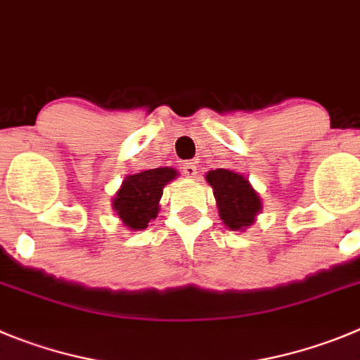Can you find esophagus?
Listing matches in <instances>:
<instances>
[{"label":"esophagus","instance_id":"esophagus-1","mask_svg":"<svg viewBox=\"0 0 360 360\" xmlns=\"http://www.w3.org/2000/svg\"><path fill=\"white\" fill-rule=\"evenodd\" d=\"M184 174H186L187 178H196V174H198L196 162H186V164H184Z\"/></svg>","mask_w":360,"mask_h":360}]
</instances>
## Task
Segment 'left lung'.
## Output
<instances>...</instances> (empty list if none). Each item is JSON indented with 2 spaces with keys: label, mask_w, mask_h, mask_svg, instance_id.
Returning a JSON list of instances; mask_svg holds the SVG:
<instances>
[{
  "label": "left lung",
  "mask_w": 360,
  "mask_h": 360,
  "mask_svg": "<svg viewBox=\"0 0 360 360\" xmlns=\"http://www.w3.org/2000/svg\"><path fill=\"white\" fill-rule=\"evenodd\" d=\"M205 180L214 191L221 221L233 232H245L262 212V200L248 178L233 169H212Z\"/></svg>",
  "instance_id": "obj_1"
}]
</instances>
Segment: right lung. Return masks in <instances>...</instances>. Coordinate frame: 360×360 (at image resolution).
<instances>
[{
	"label": "right lung",
	"mask_w": 360,
	"mask_h": 360,
	"mask_svg": "<svg viewBox=\"0 0 360 360\" xmlns=\"http://www.w3.org/2000/svg\"><path fill=\"white\" fill-rule=\"evenodd\" d=\"M178 176L173 167L143 169L124 176L123 184L112 198V209L123 226L130 230H144L151 219L158 216L164 187Z\"/></svg>",
	"instance_id": "1"
}]
</instances>
